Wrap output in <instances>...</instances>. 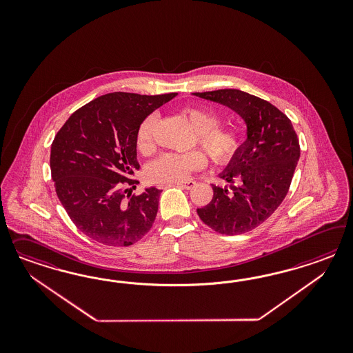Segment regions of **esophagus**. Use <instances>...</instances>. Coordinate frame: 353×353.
<instances>
[{
    "mask_svg": "<svg viewBox=\"0 0 353 353\" xmlns=\"http://www.w3.org/2000/svg\"><path fill=\"white\" fill-rule=\"evenodd\" d=\"M176 185H177V186H180V188L186 189V190H190V189H192V188L195 186V181L189 180V181L176 182Z\"/></svg>",
    "mask_w": 353,
    "mask_h": 353,
    "instance_id": "1",
    "label": "esophagus"
}]
</instances>
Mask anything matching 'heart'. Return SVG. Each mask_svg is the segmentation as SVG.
Here are the masks:
<instances>
[{
    "label": "heart",
    "instance_id": "heart-1",
    "mask_svg": "<svg viewBox=\"0 0 353 353\" xmlns=\"http://www.w3.org/2000/svg\"><path fill=\"white\" fill-rule=\"evenodd\" d=\"M182 115L195 132L196 143L217 164H226L239 152L243 143L242 133L233 125L221 127L219 115L204 107H185ZM155 114H150L141 121L136 133V145L139 152L148 155L154 151ZM205 165V158L199 151L186 154L168 152L152 161L148 168L150 180L159 183H171L185 180L192 172Z\"/></svg>",
    "mask_w": 353,
    "mask_h": 353
}]
</instances>
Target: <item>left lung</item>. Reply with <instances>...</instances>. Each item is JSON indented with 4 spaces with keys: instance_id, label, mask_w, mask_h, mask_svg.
I'll return each instance as SVG.
<instances>
[{
    "instance_id": "8db88e82",
    "label": "left lung",
    "mask_w": 353,
    "mask_h": 353,
    "mask_svg": "<svg viewBox=\"0 0 353 353\" xmlns=\"http://www.w3.org/2000/svg\"><path fill=\"white\" fill-rule=\"evenodd\" d=\"M192 94L232 108L246 123V141L219 174L230 190L212 185V201L196 210L214 232L243 234L263 224L285 199L299 161V139L290 119L259 97L238 89Z\"/></svg>"
}]
</instances>
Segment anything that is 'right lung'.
Segmentation results:
<instances>
[{
    "label": "right lung",
    "instance_id": "1",
    "mask_svg": "<svg viewBox=\"0 0 353 353\" xmlns=\"http://www.w3.org/2000/svg\"><path fill=\"white\" fill-rule=\"evenodd\" d=\"M177 93L141 96L115 92L80 107L58 130L50 151L55 192L76 228L106 246L127 247L149 233L161 190L139 183L136 133L141 121Z\"/></svg>",
    "mask_w": 353,
    "mask_h": 353
}]
</instances>
